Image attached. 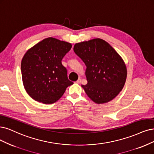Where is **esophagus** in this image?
Listing matches in <instances>:
<instances>
[{
	"label": "esophagus",
	"instance_id": "34e87169",
	"mask_svg": "<svg viewBox=\"0 0 154 154\" xmlns=\"http://www.w3.org/2000/svg\"><path fill=\"white\" fill-rule=\"evenodd\" d=\"M76 82L77 83H80L82 82V79H81V78H79Z\"/></svg>",
	"mask_w": 154,
	"mask_h": 154
}]
</instances>
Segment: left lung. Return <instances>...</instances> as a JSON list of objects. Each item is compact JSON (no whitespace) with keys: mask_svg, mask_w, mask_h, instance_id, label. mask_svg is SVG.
Returning <instances> with one entry per match:
<instances>
[{"mask_svg":"<svg viewBox=\"0 0 154 154\" xmlns=\"http://www.w3.org/2000/svg\"><path fill=\"white\" fill-rule=\"evenodd\" d=\"M73 50L87 66L88 83L82 87L88 96L97 104L114 99L122 90L127 78L125 64L118 53L99 38L76 43Z\"/></svg>","mask_w":154,"mask_h":154,"instance_id":"left-lung-1","label":"left lung"}]
</instances>
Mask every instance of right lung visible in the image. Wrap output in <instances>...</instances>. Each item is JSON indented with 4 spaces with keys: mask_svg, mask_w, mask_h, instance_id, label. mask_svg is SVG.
I'll list each match as a JSON object with an SVG mask.
<instances>
[{
    "mask_svg": "<svg viewBox=\"0 0 154 154\" xmlns=\"http://www.w3.org/2000/svg\"><path fill=\"white\" fill-rule=\"evenodd\" d=\"M71 47V43L48 38L26 52L21 63L23 83L26 92L36 101L54 103L73 84L62 64Z\"/></svg>",
    "mask_w": 154,
    "mask_h": 154,
    "instance_id": "add662e5",
    "label": "right lung"
}]
</instances>
